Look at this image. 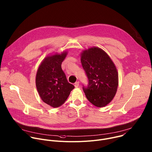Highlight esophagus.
Returning a JSON list of instances; mask_svg holds the SVG:
<instances>
[{
  "label": "esophagus",
  "instance_id": "obj_1",
  "mask_svg": "<svg viewBox=\"0 0 152 152\" xmlns=\"http://www.w3.org/2000/svg\"><path fill=\"white\" fill-rule=\"evenodd\" d=\"M79 81H77V82H76L75 83V86L76 88H77L78 86H79Z\"/></svg>",
  "mask_w": 152,
  "mask_h": 152
}]
</instances>
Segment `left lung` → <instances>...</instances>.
Returning <instances> with one entry per match:
<instances>
[{
	"label": "left lung",
	"mask_w": 152,
	"mask_h": 152,
	"mask_svg": "<svg viewBox=\"0 0 152 152\" xmlns=\"http://www.w3.org/2000/svg\"><path fill=\"white\" fill-rule=\"evenodd\" d=\"M81 63L88 80V85L82 87L86 98L97 107L106 106L113 99L118 85L114 62L103 50L91 48L83 52Z\"/></svg>",
	"instance_id": "8db88e82"
}]
</instances>
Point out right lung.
Segmentation results:
<instances>
[{
  "mask_svg": "<svg viewBox=\"0 0 152 152\" xmlns=\"http://www.w3.org/2000/svg\"><path fill=\"white\" fill-rule=\"evenodd\" d=\"M67 52L46 57L38 67L36 86L42 100L58 107L67 100L75 86L69 83L62 71L61 64Z\"/></svg>",
  "mask_w": 152,
  "mask_h": 152,
  "instance_id": "add662e5",
  "label": "right lung"
}]
</instances>
